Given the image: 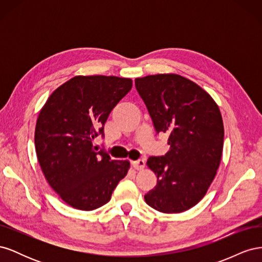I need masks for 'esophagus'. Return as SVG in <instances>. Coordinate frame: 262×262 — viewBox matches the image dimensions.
Wrapping results in <instances>:
<instances>
[{
    "label": "esophagus",
    "instance_id": "1",
    "mask_svg": "<svg viewBox=\"0 0 262 262\" xmlns=\"http://www.w3.org/2000/svg\"><path fill=\"white\" fill-rule=\"evenodd\" d=\"M132 166L134 169L137 170H141L145 167V161L144 160H138V161H134L132 162Z\"/></svg>",
    "mask_w": 262,
    "mask_h": 262
}]
</instances>
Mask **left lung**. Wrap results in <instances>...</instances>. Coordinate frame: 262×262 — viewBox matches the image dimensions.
<instances>
[{"instance_id":"8db88e82","label":"left lung","mask_w":262,"mask_h":262,"mask_svg":"<svg viewBox=\"0 0 262 262\" xmlns=\"http://www.w3.org/2000/svg\"><path fill=\"white\" fill-rule=\"evenodd\" d=\"M136 87L157 133L168 134L169 150L150 156L157 185L145 202L163 213L189 210L207 193L216 175L224 125L216 102L199 85L177 74L136 78Z\"/></svg>"}]
</instances>
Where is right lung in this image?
I'll list each match as a JSON object with an SVG mask.
<instances>
[{"label": "right lung", "mask_w": 262, "mask_h": 262, "mask_svg": "<svg viewBox=\"0 0 262 262\" xmlns=\"http://www.w3.org/2000/svg\"><path fill=\"white\" fill-rule=\"evenodd\" d=\"M132 89L118 76H75L58 87L38 116L35 146L43 175L61 199L92 211L106 204L125 177L128 161L93 146L112 110Z\"/></svg>", "instance_id": "add662e5"}]
</instances>
